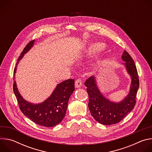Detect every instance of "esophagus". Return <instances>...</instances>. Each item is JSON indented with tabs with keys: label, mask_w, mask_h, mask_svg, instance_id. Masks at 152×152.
<instances>
[{
	"label": "esophagus",
	"mask_w": 152,
	"mask_h": 152,
	"mask_svg": "<svg viewBox=\"0 0 152 152\" xmlns=\"http://www.w3.org/2000/svg\"><path fill=\"white\" fill-rule=\"evenodd\" d=\"M82 80L80 79H78L75 82V86L76 88H80L82 85Z\"/></svg>",
	"instance_id": "obj_1"
}]
</instances>
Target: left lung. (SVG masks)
<instances>
[{"label": "left lung", "mask_w": 152, "mask_h": 152, "mask_svg": "<svg viewBox=\"0 0 152 152\" xmlns=\"http://www.w3.org/2000/svg\"><path fill=\"white\" fill-rule=\"evenodd\" d=\"M121 58L128 74L131 76V83L128 95L120 102H114L106 98L100 91L95 76L86 79L85 85L89 96L88 107L94 118L104 125L116 124L131 112L136 103V96L139 88V78L135 64L126 50Z\"/></svg>", "instance_id": "obj_1"}]
</instances>
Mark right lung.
<instances>
[{
  "label": "right lung",
  "mask_w": 152,
  "mask_h": 152,
  "mask_svg": "<svg viewBox=\"0 0 152 152\" xmlns=\"http://www.w3.org/2000/svg\"><path fill=\"white\" fill-rule=\"evenodd\" d=\"M34 42L35 40L30 41L18 57L14 70V80L19 61L31 49ZM75 90V79H69L58 84L52 94L45 101L34 104L25 100L21 96L15 80L13 84V91L21 111L36 124L48 127H53L63 120L66 114L69 100Z\"/></svg>",
  "instance_id": "1"
}]
</instances>
